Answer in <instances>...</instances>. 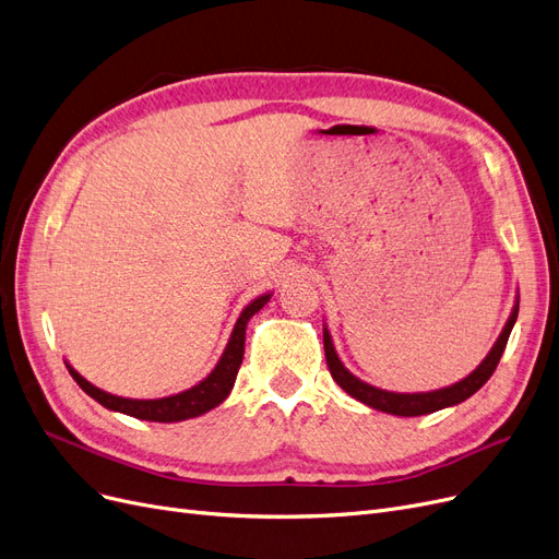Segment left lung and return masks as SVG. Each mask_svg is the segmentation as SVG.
Wrapping results in <instances>:
<instances>
[{
	"label": "left lung",
	"instance_id": "1",
	"mask_svg": "<svg viewBox=\"0 0 559 559\" xmlns=\"http://www.w3.org/2000/svg\"><path fill=\"white\" fill-rule=\"evenodd\" d=\"M518 306H520V295H515V304H513V311L507 320V325H503L501 334L497 336L495 346L490 348V353L483 357V362L466 376L462 381L441 388V390H429V392H390V390H381L376 385L365 383L362 378H357L355 373H350L344 362H341L336 348L332 344V334L328 330V325L322 328V341H325V357H328V367L334 381L338 383L341 390H346L353 400L362 402L376 411H383V413H392V416H427V413H435L448 406H457L464 400H469L474 392H478L485 383H488V378L492 376V371L497 369L499 359L503 348H507V341L511 336V330L518 320Z\"/></svg>",
	"mask_w": 559,
	"mask_h": 559
}]
</instances>
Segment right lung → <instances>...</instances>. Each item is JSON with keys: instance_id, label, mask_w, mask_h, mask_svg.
Listing matches in <instances>:
<instances>
[{"instance_id": "right-lung-1", "label": "right lung", "mask_w": 559, "mask_h": 559, "mask_svg": "<svg viewBox=\"0 0 559 559\" xmlns=\"http://www.w3.org/2000/svg\"><path fill=\"white\" fill-rule=\"evenodd\" d=\"M272 295L274 293H264V295L255 297L241 311L237 325H234V330L229 334L227 346H225V350L218 359V365L211 369V373L206 378H202V381L197 385H192L183 392L169 394V397H159V400L118 397V394L104 392L97 385L85 381V378L69 362H64V365H67L71 378H74V381L79 383V388L109 411L124 413V416H132V418H139V420H151V423H181V420L204 416V413H209L211 408L223 404L229 397L234 381H237L241 359H243L248 320L253 318L269 299H272Z\"/></svg>"}]
</instances>
